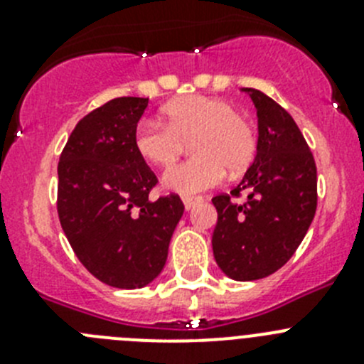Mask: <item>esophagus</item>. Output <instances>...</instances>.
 <instances>
[{
	"mask_svg": "<svg viewBox=\"0 0 364 364\" xmlns=\"http://www.w3.org/2000/svg\"><path fill=\"white\" fill-rule=\"evenodd\" d=\"M182 202H184L186 210H193L195 205L200 204L202 197H191V195H184V197H182Z\"/></svg>",
	"mask_w": 364,
	"mask_h": 364,
	"instance_id": "1",
	"label": "esophagus"
}]
</instances>
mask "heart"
I'll list each match as a JSON object with an SVG mask.
<instances>
[{"label": "heart", "mask_w": 364, "mask_h": 364, "mask_svg": "<svg viewBox=\"0 0 364 364\" xmlns=\"http://www.w3.org/2000/svg\"><path fill=\"white\" fill-rule=\"evenodd\" d=\"M166 124L142 120L134 131V147L154 166H171L193 140L197 156L167 169L164 186L182 195L204 191L220 184L230 171L246 169L257 153L253 125L237 114L233 104L211 96H184L164 107Z\"/></svg>", "instance_id": "heart-1"}]
</instances>
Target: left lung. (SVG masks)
<instances>
[{"label": "left lung", "mask_w": 364, "mask_h": 364, "mask_svg": "<svg viewBox=\"0 0 364 364\" xmlns=\"http://www.w3.org/2000/svg\"><path fill=\"white\" fill-rule=\"evenodd\" d=\"M252 96L259 118L257 154L230 195L213 197L218 220L213 255L233 281L264 279L291 259L317 210V167L290 112L257 89ZM246 191L244 205L230 200Z\"/></svg>", "instance_id": "obj_1"}]
</instances>
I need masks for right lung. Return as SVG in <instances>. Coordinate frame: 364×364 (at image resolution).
<instances>
[{"label": "right lung", "mask_w": 364, "mask_h": 364, "mask_svg": "<svg viewBox=\"0 0 364 364\" xmlns=\"http://www.w3.org/2000/svg\"><path fill=\"white\" fill-rule=\"evenodd\" d=\"M147 98L109 100L76 124L58 162V217L98 281L134 290L159 277L184 213L178 195L151 200L159 178L134 147Z\"/></svg>", "instance_id": "add662e5"}]
</instances>
